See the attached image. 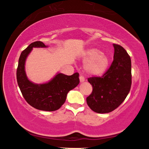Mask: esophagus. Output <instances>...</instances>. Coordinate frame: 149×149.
<instances>
[{
  "label": "esophagus",
  "instance_id": "obj_1",
  "mask_svg": "<svg viewBox=\"0 0 149 149\" xmlns=\"http://www.w3.org/2000/svg\"><path fill=\"white\" fill-rule=\"evenodd\" d=\"M79 80H80V82L85 81V77H84V75H79Z\"/></svg>",
  "mask_w": 149,
  "mask_h": 149
}]
</instances>
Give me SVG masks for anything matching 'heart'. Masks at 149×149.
<instances>
[{
  "label": "heart",
  "instance_id": "obj_1",
  "mask_svg": "<svg viewBox=\"0 0 149 149\" xmlns=\"http://www.w3.org/2000/svg\"><path fill=\"white\" fill-rule=\"evenodd\" d=\"M85 70L88 74L100 75L107 70L109 60L108 56L97 48H91L85 52L84 56Z\"/></svg>",
  "mask_w": 149,
  "mask_h": 149
}]
</instances>
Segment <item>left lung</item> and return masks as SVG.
I'll use <instances>...</instances> for the list:
<instances>
[{
	"label": "left lung",
	"instance_id": "8db88e82",
	"mask_svg": "<svg viewBox=\"0 0 149 149\" xmlns=\"http://www.w3.org/2000/svg\"><path fill=\"white\" fill-rule=\"evenodd\" d=\"M114 60L101 77L87 80L93 91L87 103L95 112L104 114L114 110L124 101L132 86V62L130 55L119 45L114 44Z\"/></svg>",
	"mask_w": 149,
	"mask_h": 149
}]
</instances>
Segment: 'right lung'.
Listing matches in <instances>:
<instances>
[{"instance_id": "add662e5", "label": "right lung", "mask_w": 149, "mask_h": 149, "mask_svg": "<svg viewBox=\"0 0 149 149\" xmlns=\"http://www.w3.org/2000/svg\"><path fill=\"white\" fill-rule=\"evenodd\" d=\"M41 41L30 44L20 54L17 68V81L22 94L29 105L36 109L55 111L62 107L68 93L79 84V74L72 75L58 74L49 83L35 84L28 80L25 72V61L33 47H46Z\"/></svg>"}]
</instances>
